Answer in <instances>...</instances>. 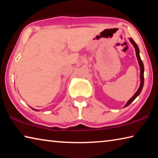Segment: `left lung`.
Masks as SVG:
<instances>
[{"label":"left lung","mask_w":158,"mask_h":158,"mask_svg":"<svg viewBox=\"0 0 158 158\" xmlns=\"http://www.w3.org/2000/svg\"><path fill=\"white\" fill-rule=\"evenodd\" d=\"M130 41L131 42V43L133 44V46L135 47V52H136V55H137V60H138V62L139 64V66H140V72H141V74H140V79H141V84H140V86L139 88V89L135 95H133L132 98H131L129 101L127 102L126 103V105H125V106H127L128 105H130L131 103L132 102L135 100V99L137 97V96L140 94V93L141 90H142L143 89V81H144V77H143V72H144V67H143V64L142 60H141V58H140V56H139V47L137 46V44L135 43V41L133 40L132 38H130Z\"/></svg>","instance_id":"obj_1"}]
</instances>
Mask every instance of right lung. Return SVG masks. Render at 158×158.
Listing matches in <instances>:
<instances>
[{
    "instance_id": "obj_1",
    "label": "right lung",
    "mask_w": 158,
    "mask_h": 158,
    "mask_svg": "<svg viewBox=\"0 0 158 158\" xmlns=\"http://www.w3.org/2000/svg\"><path fill=\"white\" fill-rule=\"evenodd\" d=\"M32 109H33V108H32ZM33 109V110H35V111H37L36 109Z\"/></svg>"
}]
</instances>
